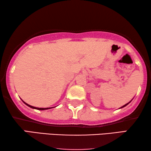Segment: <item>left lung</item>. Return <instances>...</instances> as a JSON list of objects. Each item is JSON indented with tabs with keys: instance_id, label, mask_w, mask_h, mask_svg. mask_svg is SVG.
Wrapping results in <instances>:
<instances>
[{
	"instance_id": "obj_1",
	"label": "left lung",
	"mask_w": 151,
	"mask_h": 151,
	"mask_svg": "<svg viewBox=\"0 0 151 151\" xmlns=\"http://www.w3.org/2000/svg\"><path fill=\"white\" fill-rule=\"evenodd\" d=\"M131 101H132V100H131V101H130V102H129V103H128V104H126V105H124V106H122V107H120V108H122V107H125V106H127V105H128V104H130V103Z\"/></svg>"
}]
</instances>
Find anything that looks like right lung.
I'll return each mask as SVG.
<instances>
[{"label":"right lung","instance_id":"add662e5","mask_svg":"<svg viewBox=\"0 0 151 151\" xmlns=\"http://www.w3.org/2000/svg\"><path fill=\"white\" fill-rule=\"evenodd\" d=\"M24 104H25V105H27V106H29V107H31V108H33V109H38V110H45V109H51L52 108V107H47V108H39V107H33V106H30V105H29L27 104H26L25 102L23 101Z\"/></svg>","mask_w":151,"mask_h":151}]
</instances>
